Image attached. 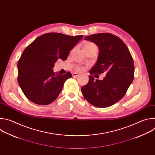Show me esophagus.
Masks as SVG:
<instances>
[{
    "mask_svg": "<svg viewBox=\"0 0 155 155\" xmlns=\"http://www.w3.org/2000/svg\"><path fill=\"white\" fill-rule=\"evenodd\" d=\"M78 75H79V74H77V73H74L72 75H73V77H78Z\"/></svg>",
    "mask_w": 155,
    "mask_h": 155,
    "instance_id": "34e87169",
    "label": "esophagus"
}]
</instances>
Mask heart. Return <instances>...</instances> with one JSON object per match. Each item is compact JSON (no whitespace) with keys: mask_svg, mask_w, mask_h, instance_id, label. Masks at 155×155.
<instances>
[{"mask_svg":"<svg viewBox=\"0 0 155 155\" xmlns=\"http://www.w3.org/2000/svg\"><path fill=\"white\" fill-rule=\"evenodd\" d=\"M93 45H94V44H93V43H87L85 44L84 47H91V46H93ZM83 69L82 68H78V71H82Z\"/></svg>","mask_w":155,"mask_h":155,"instance_id":"obj_1","label":"heart"}]
</instances>
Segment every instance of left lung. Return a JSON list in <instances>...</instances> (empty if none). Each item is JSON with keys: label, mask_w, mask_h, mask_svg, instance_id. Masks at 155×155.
Wrapping results in <instances>:
<instances>
[{"label": "left lung", "mask_w": 155, "mask_h": 155, "mask_svg": "<svg viewBox=\"0 0 155 155\" xmlns=\"http://www.w3.org/2000/svg\"><path fill=\"white\" fill-rule=\"evenodd\" d=\"M84 40L94 43L99 54L90 73L100 74L106 72L102 80L89 76V81L81 87V93L91 104L100 108L114 105L125 95L133 81L134 64L125 43L117 36L99 33L86 36Z\"/></svg>", "instance_id": "obj_1"}]
</instances>
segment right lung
Listing matches in <instances>:
<instances>
[{
    "mask_svg": "<svg viewBox=\"0 0 155 155\" xmlns=\"http://www.w3.org/2000/svg\"><path fill=\"white\" fill-rule=\"evenodd\" d=\"M83 37L47 33L26 47L18 62V81L29 101L43 105L56 100L72 74L69 72L65 75L54 73V64L58 59L66 60L69 51Z\"/></svg>",
    "mask_w": 155,
    "mask_h": 155,
    "instance_id": "add662e5",
    "label": "right lung"
}]
</instances>
